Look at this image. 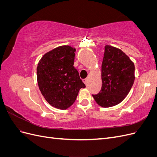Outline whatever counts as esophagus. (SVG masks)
<instances>
[{"label":"esophagus","mask_w":157,"mask_h":157,"mask_svg":"<svg viewBox=\"0 0 157 157\" xmlns=\"http://www.w3.org/2000/svg\"><path fill=\"white\" fill-rule=\"evenodd\" d=\"M83 82H84V84H85L86 85V84H88V79H87V78H85V79H84V80H83Z\"/></svg>","instance_id":"obj_1"}]
</instances>
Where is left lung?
<instances>
[{
	"mask_svg": "<svg viewBox=\"0 0 157 157\" xmlns=\"http://www.w3.org/2000/svg\"><path fill=\"white\" fill-rule=\"evenodd\" d=\"M101 91L92 96L103 107L115 106L124 100L133 86L134 64L121 50L106 45L101 65Z\"/></svg>",
	"mask_w": 157,
	"mask_h": 157,
	"instance_id": "obj_1",
	"label": "left lung"
}]
</instances>
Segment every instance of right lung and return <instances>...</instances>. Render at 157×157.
<instances>
[{
	"label": "right lung",
	"mask_w": 157,
	"mask_h": 157,
	"mask_svg": "<svg viewBox=\"0 0 157 157\" xmlns=\"http://www.w3.org/2000/svg\"><path fill=\"white\" fill-rule=\"evenodd\" d=\"M75 48L62 46L47 52L36 69L38 85L51 105L66 109L77 99L80 88L86 86L75 68Z\"/></svg>",
	"instance_id": "add662e5"
}]
</instances>
